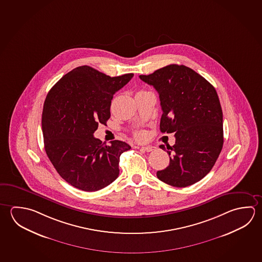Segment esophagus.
Returning <instances> with one entry per match:
<instances>
[{
    "instance_id": "34e87169",
    "label": "esophagus",
    "mask_w": 262,
    "mask_h": 262,
    "mask_svg": "<svg viewBox=\"0 0 262 262\" xmlns=\"http://www.w3.org/2000/svg\"><path fill=\"white\" fill-rule=\"evenodd\" d=\"M156 147L155 146H142L141 147V150L142 151H147V152H150V151H156Z\"/></svg>"
}]
</instances>
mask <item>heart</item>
I'll use <instances>...</instances> for the list:
<instances>
[{
  "label": "heart",
  "mask_w": 262,
  "mask_h": 262,
  "mask_svg": "<svg viewBox=\"0 0 262 262\" xmlns=\"http://www.w3.org/2000/svg\"><path fill=\"white\" fill-rule=\"evenodd\" d=\"M135 136L139 140H142V138L144 137V133H142V132H138L136 134H135Z\"/></svg>",
  "instance_id": "1"
}]
</instances>
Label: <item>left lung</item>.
I'll use <instances>...</instances> for the list:
<instances>
[{
    "instance_id": "8db88e82",
    "label": "left lung",
    "mask_w": 262,
    "mask_h": 262,
    "mask_svg": "<svg viewBox=\"0 0 262 262\" xmlns=\"http://www.w3.org/2000/svg\"><path fill=\"white\" fill-rule=\"evenodd\" d=\"M140 79L159 94L162 133H174L165 148L169 165L157 171L161 181L185 188L203 179L215 164L224 144L223 111L215 88L185 65L170 64Z\"/></svg>"
}]
</instances>
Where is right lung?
Segmentation results:
<instances>
[{"instance_id":"obj_1","label":"right lung","mask_w":262,"mask_h":262,"mask_svg":"<svg viewBox=\"0 0 262 262\" xmlns=\"http://www.w3.org/2000/svg\"><path fill=\"white\" fill-rule=\"evenodd\" d=\"M133 77H111L83 65L65 74L48 93L41 121L45 151L74 188L97 191L119 177L120 155L130 146L118 140L104 145L94 133L111 118L114 94Z\"/></svg>"}]
</instances>
